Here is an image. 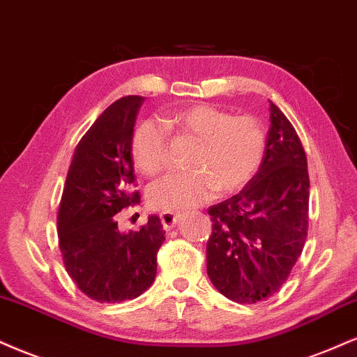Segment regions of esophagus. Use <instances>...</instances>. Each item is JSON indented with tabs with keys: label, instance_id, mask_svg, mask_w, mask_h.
I'll list each match as a JSON object with an SVG mask.
<instances>
[{
	"label": "esophagus",
	"instance_id": "34e87169",
	"mask_svg": "<svg viewBox=\"0 0 357 357\" xmlns=\"http://www.w3.org/2000/svg\"><path fill=\"white\" fill-rule=\"evenodd\" d=\"M160 220H161V225L165 227L166 231L173 229V227L178 225V220H179V214H174V213H161L160 214Z\"/></svg>",
	"mask_w": 357,
	"mask_h": 357
}]
</instances>
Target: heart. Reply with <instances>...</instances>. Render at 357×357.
<instances>
[{"label":"heart","instance_id":"1","mask_svg":"<svg viewBox=\"0 0 357 357\" xmlns=\"http://www.w3.org/2000/svg\"><path fill=\"white\" fill-rule=\"evenodd\" d=\"M167 124L197 141L190 173H173L151 184L148 203L160 211H186L221 195L239 191L257 173L266 154V131L251 114L233 116L213 105L178 109ZM169 131L156 119H143L131 136V154L144 176L162 173L167 166Z\"/></svg>","mask_w":357,"mask_h":357}]
</instances>
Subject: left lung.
Returning a JSON list of instances; mask_svg holds the SVG:
<instances>
[{"label":"left lung","mask_w":357,"mask_h":357,"mask_svg":"<svg viewBox=\"0 0 357 357\" xmlns=\"http://www.w3.org/2000/svg\"><path fill=\"white\" fill-rule=\"evenodd\" d=\"M271 128L259 171L239 195L208 209L213 231L206 269L222 296L266 301L281 289L301 256L309 226L306 153L294 126L269 101Z\"/></svg>","instance_id":"1"}]
</instances>
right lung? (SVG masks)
<instances>
[{"label":"right lung","mask_w":357,"mask_h":357,"mask_svg":"<svg viewBox=\"0 0 357 357\" xmlns=\"http://www.w3.org/2000/svg\"><path fill=\"white\" fill-rule=\"evenodd\" d=\"M143 96L108 106L76 146L58 208L63 264L79 291L98 303L143 294L156 278L165 231L149 216L139 231L119 233L116 214L139 203L131 136Z\"/></svg>","instance_id":"add662e5"}]
</instances>
